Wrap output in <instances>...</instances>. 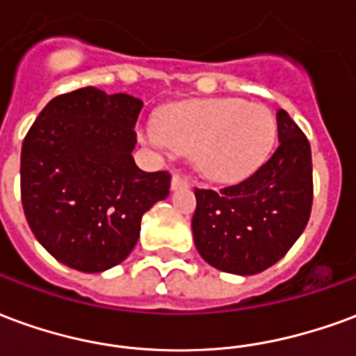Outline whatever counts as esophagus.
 Instances as JSON below:
<instances>
[{"mask_svg":"<svg viewBox=\"0 0 356 356\" xmlns=\"http://www.w3.org/2000/svg\"><path fill=\"white\" fill-rule=\"evenodd\" d=\"M185 186H188V179L185 175H181V173H173V177H171V188L177 191V188H185Z\"/></svg>","mask_w":356,"mask_h":356,"instance_id":"esophagus-1","label":"esophagus"}]
</instances>
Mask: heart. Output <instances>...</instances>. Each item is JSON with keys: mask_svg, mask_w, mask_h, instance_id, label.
<instances>
[{"mask_svg": "<svg viewBox=\"0 0 356 356\" xmlns=\"http://www.w3.org/2000/svg\"><path fill=\"white\" fill-rule=\"evenodd\" d=\"M276 135L273 112L240 99H200L173 104L145 133L152 147L194 154L198 170L216 181H234L267 158Z\"/></svg>", "mask_w": 356, "mask_h": 356, "instance_id": "heart-1", "label": "heart"}]
</instances>
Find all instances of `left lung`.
Wrapping results in <instances>:
<instances>
[{
  "instance_id": "8db88e82",
  "label": "left lung",
  "mask_w": 356,
  "mask_h": 356,
  "mask_svg": "<svg viewBox=\"0 0 356 356\" xmlns=\"http://www.w3.org/2000/svg\"><path fill=\"white\" fill-rule=\"evenodd\" d=\"M276 124L278 148L254 175L219 191H194V244L225 273L257 275L275 265L311 216V145L286 110L276 112Z\"/></svg>"
}]
</instances>
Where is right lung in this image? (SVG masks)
Instances as JSON below:
<instances>
[{
  "mask_svg": "<svg viewBox=\"0 0 356 356\" xmlns=\"http://www.w3.org/2000/svg\"><path fill=\"white\" fill-rule=\"evenodd\" d=\"M143 101L81 88L40 112L22 143L20 198L38 242L81 273L122 263L145 211L170 194L168 171L137 168L133 127Z\"/></svg>",
  "mask_w": 356,
  "mask_h": 356,
  "instance_id": "right-lung-1",
  "label": "right lung"
}]
</instances>
